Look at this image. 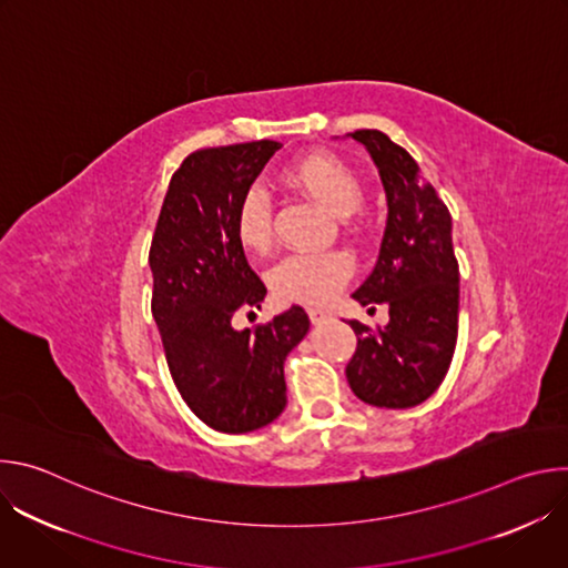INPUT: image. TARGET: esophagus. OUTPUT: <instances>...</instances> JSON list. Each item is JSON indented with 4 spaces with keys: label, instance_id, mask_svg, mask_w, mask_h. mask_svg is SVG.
Masks as SVG:
<instances>
[{
    "label": "esophagus",
    "instance_id": "34e87169",
    "mask_svg": "<svg viewBox=\"0 0 568 568\" xmlns=\"http://www.w3.org/2000/svg\"><path fill=\"white\" fill-rule=\"evenodd\" d=\"M307 316L312 323H323L326 318H331L333 314L328 310H321V307H307Z\"/></svg>",
    "mask_w": 568,
    "mask_h": 568
}]
</instances>
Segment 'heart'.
Masks as SVG:
<instances>
[{
  "label": "heart",
  "instance_id": "b5f03b06",
  "mask_svg": "<svg viewBox=\"0 0 568 568\" xmlns=\"http://www.w3.org/2000/svg\"><path fill=\"white\" fill-rule=\"evenodd\" d=\"M283 182L346 220L362 202V182L357 173L335 154L314 152L296 159L283 171ZM235 237L240 247L263 256L274 242V215L270 197L261 189H252L240 200L235 220ZM353 272L351 258L342 252L292 254L267 274L270 290L281 301L292 303H326L331 301Z\"/></svg>",
  "mask_w": 568,
  "mask_h": 568
}]
</instances>
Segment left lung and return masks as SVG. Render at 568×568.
<instances>
[{"label": "left lung", "instance_id": "1", "mask_svg": "<svg viewBox=\"0 0 568 568\" xmlns=\"http://www.w3.org/2000/svg\"><path fill=\"white\" fill-rule=\"evenodd\" d=\"M379 171L388 220L377 263L353 294L386 303L388 323L348 321L357 348L346 366L353 393L373 407L409 409L443 384L458 337V261L452 215L420 178L416 159L379 130H355Z\"/></svg>", "mask_w": 568, "mask_h": 568}]
</instances>
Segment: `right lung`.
<instances>
[{"label":"right lung","mask_w":568,"mask_h":568,"mask_svg":"<svg viewBox=\"0 0 568 568\" xmlns=\"http://www.w3.org/2000/svg\"><path fill=\"white\" fill-rule=\"evenodd\" d=\"M281 145L261 139L191 152L171 178L148 254L152 316L173 382L191 412L224 434L261 429L283 414L285 357L310 328L301 305L254 328L231 326L267 294L233 220Z\"/></svg>","instance_id":"add662e5"}]
</instances>
